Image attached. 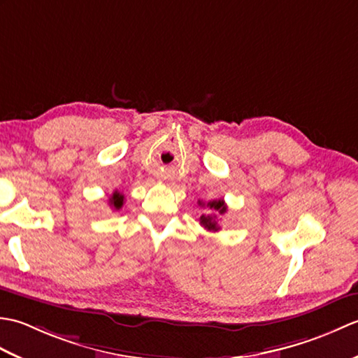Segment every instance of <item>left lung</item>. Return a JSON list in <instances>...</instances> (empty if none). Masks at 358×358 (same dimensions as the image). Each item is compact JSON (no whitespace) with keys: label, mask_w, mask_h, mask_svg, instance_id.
Listing matches in <instances>:
<instances>
[{"label":"left lung","mask_w":358,"mask_h":358,"mask_svg":"<svg viewBox=\"0 0 358 358\" xmlns=\"http://www.w3.org/2000/svg\"><path fill=\"white\" fill-rule=\"evenodd\" d=\"M199 204H201V206H208L212 212H214V214H210V215H201L200 217V224L204 227V229L210 231V232L220 231V226H218V222H217V214L218 215L224 214V212L227 210L226 203L223 200H212L206 204H204L203 201H199Z\"/></svg>","instance_id":"1"}]
</instances>
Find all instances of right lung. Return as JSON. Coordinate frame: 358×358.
I'll list each match as a JSON object with an SVG mask.
<instances>
[{
  "label": "right lung",
  "mask_w": 358,
  "mask_h": 358,
  "mask_svg": "<svg viewBox=\"0 0 358 358\" xmlns=\"http://www.w3.org/2000/svg\"><path fill=\"white\" fill-rule=\"evenodd\" d=\"M110 206L113 208V209H121L123 208V203H124V195L123 194H120L118 191H115L112 194V196H110Z\"/></svg>",
  "instance_id": "1"
}]
</instances>
